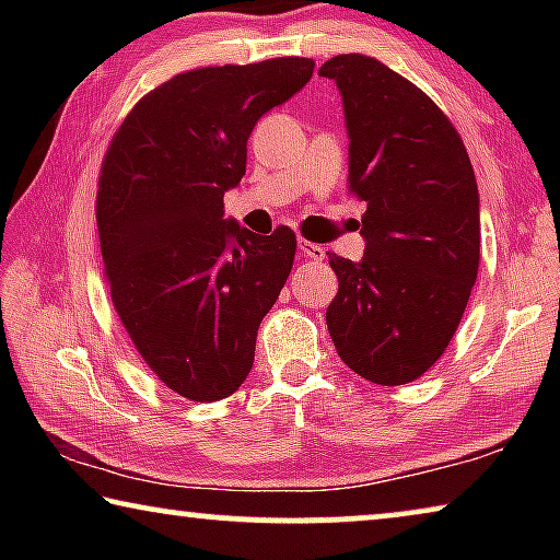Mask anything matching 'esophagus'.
<instances>
[{
    "instance_id": "34e87169",
    "label": "esophagus",
    "mask_w": 560,
    "mask_h": 560,
    "mask_svg": "<svg viewBox=\"0 0 560 560\" xmlns=\"http://www.w3.org/2000/svg\"><path fill=\"white\" fill-rule=\"evenodd\" d=\"M299 249H301L303 257L311 259V261H324V259H326V249H324V246H320V244L301 240V242H299Z\"/></svg>"
}]
</instances>
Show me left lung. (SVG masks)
<instances>
[{
    "label": "left lung",
    "mask_w": 560,
    "mask_h": 560,
    "mask_svg": "<svg viewBox=\"0 0 560 560\" xmlns=\"http://www.w3.org/2000/svg\"><path fill=\"white\" fill-rule=\"evenodd\" d=\"M318 75L343 98L348 189L368 205L363 259L328 257L326 324L350 371L412 383L450 346L477 281V177L447 116L385 63L340 54Z\"/></svg>",
    "instance_id": "8db88e82"
}]
</instances>
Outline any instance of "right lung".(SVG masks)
Instances as JSON below:
<instances>
[{
    "mask_svg": "<svg viewBox=\"0 0 560 560\" xmlns=\"http://www.w3.org/2000/svg\"><path fill=\"white\" fill-rule=\"evenodd\" d=\"M314 66L287 56L179 73L136 103L103 160L96 220L113 306L150 371L187 400H222L246 381L291 273L296 234L224 220V192L246 173L257 120Z\"/></svg>",
    "mask_w": 560,
    "mask_h": 560,
    "instance_id": "add662e5",
    "label": "right lung"
}]
</instances>
